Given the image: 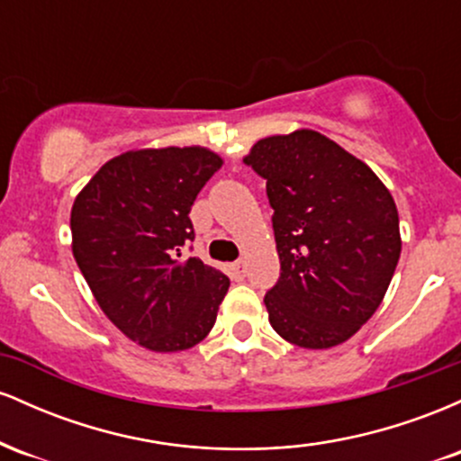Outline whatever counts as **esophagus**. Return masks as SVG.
Wrapping results in <instances>:
<instances>
[{
    "mask_svg": "<svg viewBox=\"0 0 461 461\" xmlns=\"http://www.w3.org/2000/svg\"><path fill=\"white\" fill-rule=\"evenodd\" d=\"M245 273H247L245 262L238 260V262L231 264V275H234V279H242V277H245Z\"/></svg>",
    "mask_w": 461,
    "mask_h": 461,
    "instance_id": "1",
    "label": "esophagus"
}]
</instances>
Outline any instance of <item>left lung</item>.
I'll return each mask as SVG.
<instances>
[{
  "label": "left lung",
  "mask_w": 461,
  "mask_h": 461,
  "mask_svg": "<svg viewBox=\"0 0 461 461\" xmlns=\"http://www.w3.org/2000/svg\"><path fill=\"white\" fill-rule=\"evenodd\" d=\"M245 162L267 179L277 284L264 297L290 345L348 340L382 303L401 256L390 190L362 160L314 130L268 136Z\"/></svg>",
  "instance_id": "left-lung-1"
}]
</instances>
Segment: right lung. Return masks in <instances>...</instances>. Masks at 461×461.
<instances>
[{
    "mask_svg": "<svg viewBox=\"0 0 461 461\" xmlns=\"http://www.w3.org/2000/svg\"><path fill=\"white\" fill-rule=\"evenodd\" d=\"M223 167L205 147L125 151L95 173L71 208L73 258L104 314L156 353L208 336L230 279L199 258L190 208Z\"/></svg>",
    "mask_w": 461,
    "mask_h": 461,
    "instance_id": "obj_1",
    "label": "right lung"
}]
</instances>
